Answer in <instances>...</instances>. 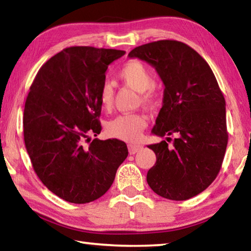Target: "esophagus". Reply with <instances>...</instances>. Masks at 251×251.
<instances>
[{"instance_id":"34e87169","label":"esophagus","mask_w":251,"mask_h":251,"mask_svg":"<svg viewBox=\"0 0 251 251\" xmlns=\"http://www.w3.org/2000/svg\"><path fill=\"white\" fill-rule=\"evenodd\" d=\"M143 148L142 145H139V144H130V145H128V151H129V154L134 155L136 154V152L139 151Z\"/></svg>"}]
</instances>
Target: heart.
Returning <instances> with one entry per match:
<instances>
[{
	"mask_svg": "<svg viewBox=\"0 0 251 251\" xmlns=\"http://www.w3.org/2000/svg\"><path fill=\"white\" fill-rule=\"evenodd\" d=\"M121 79L136 92L142 93V100L150 103L154 99V93L151 87L154 84V78L151 70L144 63L136 61L127 62L122 67ZM114 101V88L109 82H105L100 90V103L101 107L110 109ZM147 125L146 117L142 114H124L114 118L106 125V131L110 137L125 142H136L141 138L142 131Z\"/></svg>",
	"mask_w": 251,
	"mask_h": 251,
	"instance_id": "b5f03b06",
	"label": "heart"
}]
</instances>
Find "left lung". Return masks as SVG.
<instances>
[{"mask_svg": "<svg viewBox=\"0 0 251 251\" xmlns=\"http://www.w3.org/2000/svg\"><path fill=\"white\" fill-rule=\"evenodd\" d=\"M128 56L151 65L164 83L163 107L151 133L176 135L172 148L165 141L148 146L156 154L148 185L172 201L196 196L217 177L228 143L226 101L217 79L196 50L178 41L144 44Z\"/></svg>", "mask_w": 251, "mask_h": 251, "instance_id": "obj_1", "label": "left lung"}]
</instances>
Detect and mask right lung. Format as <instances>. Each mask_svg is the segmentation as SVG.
<instances>
[{"mask_svg": "<svg viewBox=\"0 0 251 251\" xmlns=\"http://www.w3.org/2000/svg\"><path fill=\"white\" fill-rule=\"evenodd\" d=\"M125 50L72 46L37 72L25 101L24 142L34 172L59 198L86 203L112 186L128 150L100 133V90L110 63Z\"/></svg>", "mask_w": 251, "mask_h": 251, "instance_id": "add662e5", "label": "right lung"}]
</instances>
